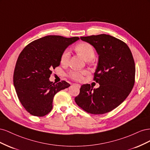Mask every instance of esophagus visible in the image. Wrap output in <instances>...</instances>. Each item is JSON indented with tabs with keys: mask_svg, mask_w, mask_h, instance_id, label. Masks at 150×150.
Returning <instances> with one entry per match:
<instances>
[{
	"mask_svg": "<svg viewBox=\"0 0 150 150\" xmlns=\"http://www.w3.org/2000/svg\"><path fill=\"white\" fill-rule=\"evenodd\" d=\"M75 84L76 86H78V88H80V87H81V85L79 84Z\"/></svg>",
	"mask_w": 150,
	"mask_h": 150,
	"instance_id": "esophagus-1",
	"label": "esophagus"
}]
</instances>
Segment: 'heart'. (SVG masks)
Here are the masks:
<instances>
[{
	"instance_id": "b5f03b06",
	"label": "heart",
	"mask_w": 150,
	"mask_h": 150,
	"mask_svg": "<svg viewBox=\"0 0 150 150\" xmlns=\"http://www.w3.org/2000/svg\"><path fill=\"white\" fill-rule=\"evenodd\" d=\"M76 50L82 55L86 60L91 61L95 56V51L94 47L89 43L82 42L78 44L75 47ZM71 52L69 49H66L62 51L61 57L60 62L62 65H66L69 61ZM88 72L86 70L78 71L72 70L68 72V76L71 79L75 81H81L83 79V76L88 74Z\"/></svg>"
}]
</instances>
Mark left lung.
I'll use <instances>...</instances> for the list:
<instances>
[{
    "label": "left lung",
    "instance_id": "left-lung-1",
    "mask_svg": "<svg viewBox=\"0 0 150 150\" xmlns=\"http://www.w3.org/2000/svg\"><path fill=\"white\" fill-rule=\"evenodd\" d=\"M91 44L99 55L94 81L99 87L93 89L83 84L74 99L81 109L90 114L103 115L117 108L132 90L135 79V64L129 47L111 35L99 34L81 37Z\"/></svg>",
    "mask_w": 150,
    "mask_h": 150
}]
</instances>
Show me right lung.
Wrapping results in <instances>:
<instances>
[{
  "label": "right lung",
  "mask_w": 150,
  "mask_h": 150,
  "mask_svg": "<svg viewBox=\"0 0 150 150\" xmlns=\"http://www.w3.org/2000/svg\"><path fill=\"white\" fill-rule=\"evenodd\" d=\"M79 39L61 35H47L29 44L19 54L13 81L17 95L30 115L42 117L52 109L55 94L70 86L65 81H49L52 70L60 64L62 51Z\"/></svg>",
  "instance_id": "obj_1"
}]
</instances>
